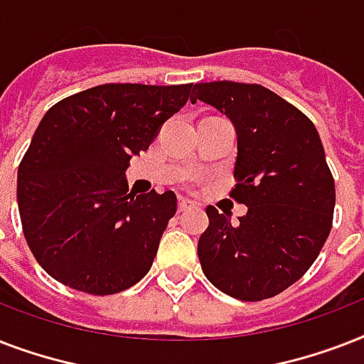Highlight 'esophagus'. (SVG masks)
Returning a JSON list of instances; mask_svg holds the SVG:
<instances>
[{"mask_svg":"<svg viewBox=\"0 0 364 364\" xmlns=\"http://www.w3.org/2000/svg\"><path fill=\"white\" fill-rule=\"evenodd\" d=\"M194 205H196V204H194V202H191V200L179 198V202H177V211H179V213H183V211L193 210Z\"/></svg>","mask_w":364,"mask_h":364,"instance_id":"1","label":"esophagus"}]
</instances>
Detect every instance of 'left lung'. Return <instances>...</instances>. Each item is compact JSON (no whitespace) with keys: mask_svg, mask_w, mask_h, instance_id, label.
Instances as JSON below:
<instances>
[{"mask_svg":"<svg viewBox=\"0 0 364 364\" xmlns=\"http://www.w3.org/2000/svg\"><path fill=\"white\" fill-rule=\"evenodd\" d=\"M196 100L230 119L238 134L234 166L240 223L208 205L210 227L198 240L205 277L228 296L257 302L304 276L333 228L334 179L314 122L260 85L198 82Z\"/></svg>","mask_w":364,"mask_h":364,"instance_id":"left-lung-1","label":"left lung"}]
</instances>
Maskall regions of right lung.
<instances>
[{
	"label": "right lung",
	"mask_w": 364,
	"mask_h": 364,
	"mask_svg": "<svg viewBox=\"0 0 364 364\" xmlns=\"http://www.w3.org/2000/svg\"><path fill=\"white\" fill-rule=\"evenodd\" d=\"M191 88L109 82L45 113L20 160L16 200L28 247L56 282L105 296L151 270L177 198L132 193L122 173Z\"/></svg>",
	"instance_id": "right-lung-1"
}]
</instances>
